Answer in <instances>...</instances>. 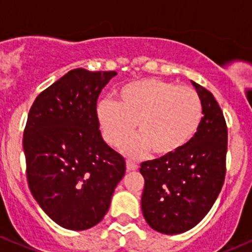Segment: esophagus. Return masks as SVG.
Returning <instances> with one entry per match:
<instances>
[{"instance_id": "34e87169", "label": "esophagus", "mask_w": 252, "mask_h": 252, "mask_svg": "<svg viewBox=\"0 0 252 252\" xmlns=\"http://www.w3.org/2000/svg\"><path fill=\"white\" fill-rule=\"evenodd\" d=\"M138 165L134 161L131 160H126V170L128 171H133V170H137Z\"/></svg>"}]
</instances>
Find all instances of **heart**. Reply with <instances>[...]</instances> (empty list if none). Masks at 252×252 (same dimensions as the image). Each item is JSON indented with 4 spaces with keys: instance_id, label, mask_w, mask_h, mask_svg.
<instances>
[{
    "instance_id": "1",
    "label": "heart",
    "mask_w": 252,
    "mask_h": 252,
    "mask_svg": "<svg viewBox=\"0 0 252 252\" xmlns=\"http://www.w3.org/2000/svg\"><path fill=\"white\" fill-rule=\"evenodd\" d=\"M97 118L105 142L113 147L126 142L137 123L139 135L124 145V154L139 158L152 149L164 157L176 153L194 138L203 119V104L190 87L144 78L121 88L118 102L100 100Z\"/></svg>"
}]
</instances>
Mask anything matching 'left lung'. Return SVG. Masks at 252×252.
<instances>
[{"label":"left lung","instance_id":"obj_1","mask_svg":"<svg viewBox=\"0 0 252 252\" xmlns=\"http://www.w3.org/2000/svg\"><path fill=\"white\" fill-rule=\"evenodd\" d=\"M203 104V119L191 140L170 155L140 165L145 184L142 211L152 229L182 234L197 225L221 191L226 173L227 128L213 94L191 82Z\"/></svg>","mask_w":252,"mask_h":252}]
</instances>
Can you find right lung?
<instances>
[{
    "label": "right lung",
    "instance_id": "right-lung-1",
    "mask_svg": "<svg viewBox=\"0 0 252 252\" xmlns=\"http://www.w3.org/2000/svg\"><path fill=\"white\" fill-rule=\"evenodd\" d=\"M117 72L77 68L44 89L23 133L31 192L60 226L87 230L109 209L126 160L103 140L97 99Z\"/></svg>",
    "mask_w": 252,
    "mask_h": 252
}]
</instances>
